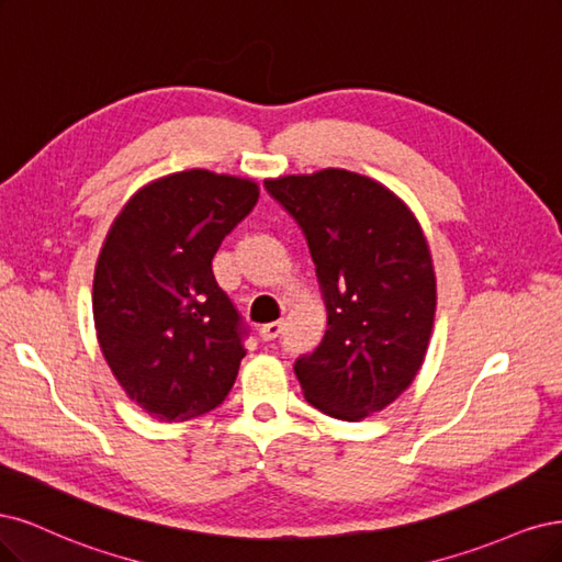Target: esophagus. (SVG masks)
Returning a JSON list of instances; mask_svg holds the SVG:
<instances>
[{"label":"esophagus","instance_id":"34e87169","mask_svg":"<svg viewBox=\"0 0 562 562\" xmlns=\"http://www.w3.org/2000/svg\"><path fill=\"white\" fill-rule=\"evenodd\" d=\"M282 334V322H268L259 329L261 340H276Z\"/></svg>","mask_w":562,"mask_h":562}]
</instances>
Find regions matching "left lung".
<instances>
[{"instance_id":"left-lung-1","label":"left lung","mask_w":562,"mask_h":562,"mask_svg":"<svg viewBox=\"0 0 562 562\" xmlns=\"http://www.w3.org/2000/svg\"><path fill=\"white\" fill-rule=\"evenodd\" d=\"M263 187L301 226L327 305V334L294 364L307 404L348 423L383 411L418 375L437 311L418 220L375 179L338 168Z\"/></svg>"}]
</instances>
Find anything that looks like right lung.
<instances>
[{
	"label": "right lung",
	"mask_w": 562,
	"mask_h": 562,
	"mask_svg": "<svg viewBox=\"0 0 562 562\" xmlns=\"http://www.w3.org/2000/svg\"><path fill=\"white\" fill-rule=\"evenodd\" d=\"M257 201L251 179L184 170L142 187L106 233L93 280L100 350L156 420L198 418L235 383L247 327L212 259Z\"/></svg>",
	"instance_id": "add662e5"
}]
</instances>
